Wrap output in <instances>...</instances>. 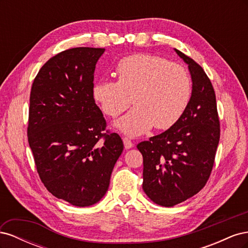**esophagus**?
<instances>
[{
  "label": "esophagus",
  "mask_w": 248,
  "mask_h": 248,
  "mask_svg": "<svg viewBox=\"0 0 248 248\" xmlns=\"http://www.w3.org/2000/svg\"><path fill=\"white\" fill-rule=\"evenodd\" d=\"M123 142H124V147H125L126 150H127V149H130V148L133 147V142H132L129 139L124 138V139H123Z\"/></svg>",
  "instance_id": "obj_1"
}]
</instances>
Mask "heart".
I'll return each instance as SVG.
<instances>
[{
    "mask_svg": "<svg viewBox=\"0 0 248 248\" xmlns=\"http://www.w3.org/2000/svg\"><path fill=\"white\" fill-rule=\"evenodd\" d=\"M118 81L102 79L93 87V97L104 114L116 118L130 107L116 127L129 137H139L154 126L169 129L188 106L191 79L182 65L147 54L123 58L117 65Z\"/></svg>",
    "mask_w": 248,
    "mask_h": 248,
    "instance_id": "heart-1",
    "label": "heart"
}]
</instances>
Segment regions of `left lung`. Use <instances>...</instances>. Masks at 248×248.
<instances>
[{"label": "left lung", "mask_w": 248, "mask_h": 248, "mask_svg": "<svg viewBox=\"0 0 248 248\" xmlns=\"http://www.w3.org/2000/svg\"><path fill=\"white\" fill-rule=\"evenodd\" d=\"M175 51L188 65L192 81L189 103L175 125L138 145L144 160L142 189L162 207L180 204L206 185L220 138L211 81L198 63Z\"/></svg>", "instance_id": "8db88e82"}]
</instances>
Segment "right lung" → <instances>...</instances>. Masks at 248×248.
<instances>
[{"label": "right lung", "instance_id": "add662e5", "mask_svg": "<svg viewBox=\"0 0 248 248\" xmlns=\"http://www.w3.org/2000/svg\"><path fill=\"white\" fill-rule=\"evenodd\" d=\"M104 50L60 52L41 67L30 95L28 140L37 171L52 196L77 207L104 197L124 148L119 134L102 132L107 122L93 97Z\"/></svg>", "mask_w": 248, "mask_h": 248}]
</instances>
